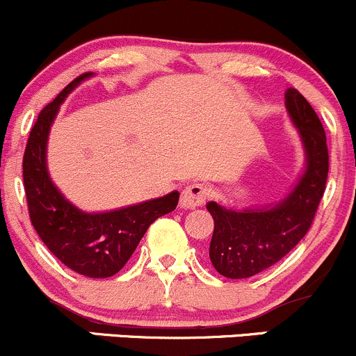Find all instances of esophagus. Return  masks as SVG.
<instances>
[{"mask_svg": "<svg viewBox=\"0 0 356 356\" xmlns=\"http://www.w3.org/2000/svg\"><path fill=\"white\" fill-rule=\"evenodd\" d=\"M210 190L202 183H192L183 190L181 198H179V207L181 209H197L205 204Z\"/></svg>", "mask_w": 356, "mask_h": 356, "instance_id": "1", "label": "esophagus"}]
</instances>
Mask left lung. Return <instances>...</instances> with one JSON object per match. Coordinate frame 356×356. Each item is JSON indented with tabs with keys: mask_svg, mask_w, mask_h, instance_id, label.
Wrapping results in <instances>:
<instances>
[{
	"mask_svg": "<svg viewBox=\"0 0 356 356\" xmlns=\"http://www.w3.org/2000/svg\"><path fill=\"white\" fill-rule=\"evenodd\" d=\"M285 108L299 132L305 166L293 188L277 204L227 209L209 202L213 234L209 256L224 277L250 278L280 261L307 234L326 190L330 156L326 134L311 103L296 90L285 91Z\"/></svg>",
	"mask_w": 356,
	"mask_h": 356,
	"instance_id": "8db88e82",
	"label": "left lung"
}]
</instances>
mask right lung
I'll return each mask as SVG.
<instances>
[{"instance_id": "1", "label": "right lung", "mask_w": 356, "mask_h": 356, "mask_svg": "<svg viewBox=\"0 0 356 356\" xmlns=\"http://www.w3.org/2000/svg\"><path fill=\"white\" fill-rule=\"evenodd\" d=\"M90 76L71 81L39 113L25 147L24 185L30 220L49 251L76 273L106 278L124 268L149 225L177 209L179 193L108 212H83L59 192L47 170L49 132L67 95Z\"/></svg>"}]
</instances>
